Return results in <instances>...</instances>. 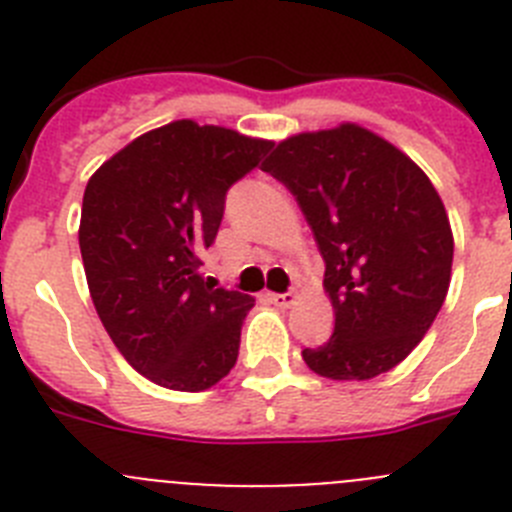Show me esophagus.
Wrapping results in <instances>:
<instances>
[{
  "label": "esophagus",
  "instance_id": "34e87169",
  "mask_svg": "<svg viewBox=\"0 0 512 512\" xmlns=\"http://www.w3.org/2000/svg\"><path fill=\"white\" fill-rule=\"evenodd\" d=\"M269 302L277 307H292L297 302V295L295 292H271Z\"/></svg>",
  "mask_w": 512,
  "mask_h": 512
}]
</instances>
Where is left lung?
I'll use <instances>...</instances> for the list:
<instances>
[{
	"mask_svg": "<svg viewBox=\"0 0 512 512\" xmlns=\"http://www.w3.org/2000/svg\"><path fill=\"white\" fill-rule=\"evenodd\" d=\"M264 171L292 192L325 261L336 325L305 364L328 379L390 372L449 292L454 238L431 179L359 125L284 140Z\"/></svg>",
	"mask_w": 512,
	"mask_h": 512,
	"instance_id": "1",
	"label": "left lung"
}]
</instances>
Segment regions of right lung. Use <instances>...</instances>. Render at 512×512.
<instances>
[{"label":"right lung","instance_id":"add662e5","mask_svg":"<svg viewBox=\"0 0 512 512\" xmlns=\"http://www.w3.org/2000/svg\"><path fill=\"white\" fill-rule=\"evenodd\" d=\"M271 151L235 130L169 122L135 138L89 179L79 248L104 330L135 372L200 392L238 359L253 300L200 274L225 197Z\"/></svg>","mask_w":512,"mask_h":512}]
</instances>
